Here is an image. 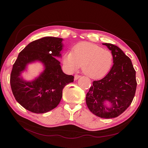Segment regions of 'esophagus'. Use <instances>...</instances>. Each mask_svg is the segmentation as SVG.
<instances>
[{
  "mask_svg": "<svg viewBox=\"0 0 148 148\" xmlns=\"http://www.w3.org/2000/svg\"><path fill=\"white\" fill-rule=\"evenodd\" d=\"M81 77L80 75H78V74H76L74 76V80H77L79 79V78Z\"/></svg>",
  "mask_w": 148,
  "mask_h": 148,
  "instance_id": "1",
  "label": "esophagus"
}]
</instances>
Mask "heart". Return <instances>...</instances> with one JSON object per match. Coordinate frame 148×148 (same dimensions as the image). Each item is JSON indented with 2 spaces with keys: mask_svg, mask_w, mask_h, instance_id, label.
<instances>
[{
  "mask_svg": "<svg viewBox=\"0 0 148 148\" xmlns=\"http://www.w3.org/2000/svg\"><path fill=\"white\" fill-rule=\"evenodd\" d=\"M111 51L95 44L83 42L75 46L72 53L64 56V64L71 71L82 67L83 73L92 79H100L108 73L112 66Z\"/></svg>",
  "mask_w": 148,
  "mask_h": 148,
  "instance_id": "heart-1",
  "label": "heart"
}]
</instances>
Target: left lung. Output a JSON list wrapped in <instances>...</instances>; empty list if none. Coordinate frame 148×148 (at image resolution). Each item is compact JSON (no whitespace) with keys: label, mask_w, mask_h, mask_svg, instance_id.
<instances>
[{"label":"left lung","mask_w":148,"mask_h":148,"mask_svg":"<svg viewBox=\"0 0 148 148\" xmlns=\"http://www.w3.org/2000/svg\"><path fill=\"white\" fill-rule=\"evenodd\" d=\"M111 50L114 60L109 73L94 81L86 97L88 108L93 114L103 118H116L131 104L136 93V71L130 58L117 46L103 43ZM110 103L111 107L106 106Z\"/></svg>","instance_id":"left-lung-1"}]
</instances>
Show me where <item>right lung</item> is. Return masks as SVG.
Returning <instances> with one entry per match:
<instances>
[{
  "label": "right lung",
  "mask_w": 148,
  "mask_h": 148,
  "mask_svg": "<svg viewBox=\"0 0 148 148\" xmlns=\"http://www.w3.org/2000/svg\"><path fill=\"white\" fill-rule=\"evenodd\" d=\"M62 38L45 37L29 43L19 53L12 66L10 84L15 99L28 111L42 114L55 108L60 102L64 88L74 81V76L63 72L56 57H60ZM42 62L45 70L32 82L20 76L29 62Z\"/></svg>",
  "instance_id": "add662e5"
}]
</instances>
